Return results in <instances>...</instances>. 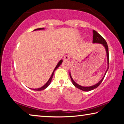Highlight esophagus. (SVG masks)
I'll return each mask as SVG.
<instances>
[{"instance_id": "obj_1", "label": "esophagus", "mask_w": 124, "mask_h": 124, "mask_svg": "<svg viewBox=\"0 0 124 124\" xmlns=\"http://www.w3.org/2000/svg\"><path fill=\"white\" fill-rule=\"evenodd\" d=\"M70 55H65V56H64V60H69V59H70Z\"/></svg>"}]
</instances>
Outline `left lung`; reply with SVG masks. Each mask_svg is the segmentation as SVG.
Masks as SVG:
<instances>
[{"mask_svg":"<svg viewBox=\"0 0 124 124\" xmlns=\"http://www.w3.org/2000/svg\"><path fill=\"white\" fill-rule=\"evenodd\" d=\"M93 43H100V44L102 45L104 47H105L106 51V53H107V62H108V68L107 70H106V72L105 73V75L101 79V80L100 81H99V82H98L97 84H95V85H93V86H83L79 85L77 83H76V82L73 81V79L72 78V76H71V73L70 72V77L71 78V81H72V83H73V85H74L76 87L79 89L83 91H85V92H89V91L92 90L98 87V86L100 85V84L101 83V82H102L103 79H104V78L105 77V75L106 74V72L108 71V69H109V52H108V47L107 45V43L106 42V40L104 39V38H103L102 36L101 35H100L98 32H97L95 30H93Z\"/></svg>","mask_w":124,"mask_h":124,"instance_id":"left-lung-1","label":"left lung"}]
</instances>
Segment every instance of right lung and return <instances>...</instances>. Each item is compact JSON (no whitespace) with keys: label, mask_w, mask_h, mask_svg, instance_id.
I'll return each mask as SVG.
<instances>
[{"label":"right lung","mask_w":124,"mask_h":124,"mask_svg":"<svg viewBox=\"0 0 124 124\" xmlns=\"http://www.w3.org/2000/svg\"><path fill=\"white\" fill-rule=\"evenodd\" d=\"M43 29H44V28H38V29H35L34 30H43ZM62 60H60L59 62L58 63V64L56 65V67L55 68V69H54V71H53V73H52V75H51V77L49 78V80L48 81H47V82L43 86H42V87H41V88H37V89H33V90H36V91H41V90H44V89H45L47 87H48V86H49V85L50 84V83H51V81H52V78H53V75H54V71H55L56 69H57L58 68V67L61 64H62Z\"/></svg>","instance_id":"add662e5"}]
</instances>
